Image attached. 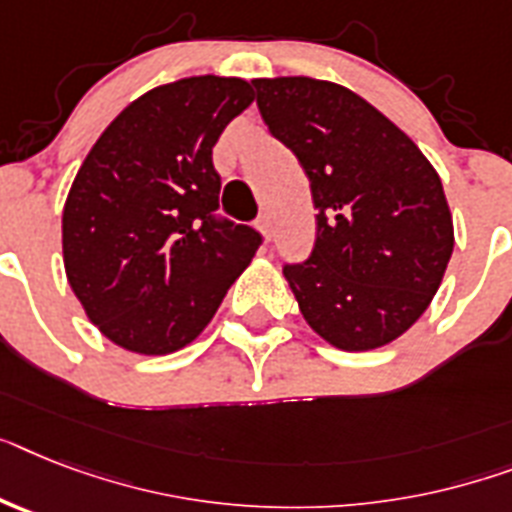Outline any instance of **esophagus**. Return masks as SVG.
I'll return each instance as SVG.
<instances>
[{
	"label": "esophagus",
	"mask_w": 512,
	"mask_h": 512,
	"mask_svg": "<svg viewBox=\"0 0 512 512\" xmlns=\"http://www.w3.org/2000/svg\"><path fill=\"white\" fill-rule=\"evenodd\" d=\"M256 227H259V232L264 235V240H272V222H269V217H266V214H261L259 222H256Z\"/></svg>",
	"instance_id": "esophagus-1"
}]
</instances>
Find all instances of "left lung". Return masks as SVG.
I'll use <instances>...</instances> for the list:
<instances>
[{"instance_id":"8db88e82","label":"left lung","mask_w":512,"mask_h":512,"mask_svg":"<svg viewBox=\"0 0 512 512\" xmlns=\"http://www.w3.org/2000/svg\"><path fill=\"white\" fill-rule=\"evenodd\" d=\"M251 83L266 128L298 156L319 211L311 256L282 269L303 319L353 353L398 340L429 308L453 256L437 170L350 88L314 78Z\"/></svg>"}]
</instances>
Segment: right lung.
<instances>
[{
    "label": "right lung",
    "instance_id": "add662e5",
    "mask_svg": "<svg viewBox=\"0 0 512 512\" xmlns=\"http://www.w3.org/2000/svg\"><path fill=\"white\" fill-rule=\"evenodd\" d=\"M253 99L248 80L219 75L151 88L80 164L62 211L65 272L114 345L185 348L251 264L261 232L217 214L211 149Z\"/></svg>",
    "mask_w": 512,
    "mask_h": 512
}]
</instances>
